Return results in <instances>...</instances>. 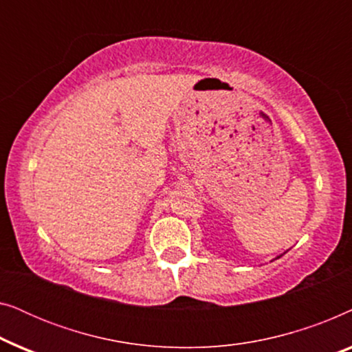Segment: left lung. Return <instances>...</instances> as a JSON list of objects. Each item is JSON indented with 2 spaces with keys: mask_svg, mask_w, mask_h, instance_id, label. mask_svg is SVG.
Returning a JSON list of instances; mask_svg holds the SVG:
<instances>
[{
  "mask_svg": "<svg viewBox=\"0 0 352 352\" xmlns=\"http://www.w3.org/2000/svg\"><path fill=\"white\" fill-rule=\"evenodd\" d=\"M277 258H280V256H277Z\"/></svg>",
  "mask_w": 352,
  "mask_h": 352,
  "instance_id": "left-lung-1",
  "label": "left lung"
}]
</instances>
